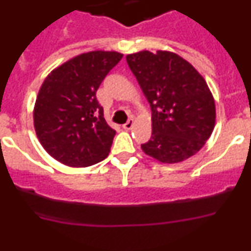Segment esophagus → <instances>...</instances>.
Segmentation results:
<instances>
[{"label": "esophagus", "instance_id": "1", "mask_svg": "<svg viewBox=\"0 0 251 251\" xmlns=\"http://www.w3.org/2000/svg\"><path fill=\"white\" fill-rule=\"evenodd\" d=\"M133 124H134V119L129 118V119H128V121H127V123H124V124H123V128H124V129L129 130V129H132Z\"/></svg>", "mask_w": 251, "mask_h": 251}]
</instances>
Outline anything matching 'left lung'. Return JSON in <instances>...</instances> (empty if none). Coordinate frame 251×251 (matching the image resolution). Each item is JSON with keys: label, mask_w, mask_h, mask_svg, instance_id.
Listing matches in <instances>:
<instances>
[{"label": "left lung", "mask_w": 251, "mask_h": 251, "mask_svg": "<svg viewBox=\"0 0 251 251\" xmlns=\"http://www.w3.org/2000/svg\"><path fill=\"white\" fill-rule=\"evenodd\" d=\"M152 110V137L146 154L177 163L202 148L215 127V101L196 69L174 52L141 51L127 56Z\"/></svg>", "instance_id": "1"}]
</instances>
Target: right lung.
<instances>
[{
  "mask_svg": "<svg viewBox=\"0 0 251 251\" xmlns=\"http://www.w3.org/2000/svg\"><path fill=\"white\" fill-rule=\"evenodd\" d=\"M123 55L92 51L69 60L41 85L34 110L37 138L46 152L72 167L103 161L115 130L104 118L97 90Z\"/></svg>",
  "mask_w": 251,
  "mask_h": 251,
  "instance_id": "obj_1",
  "label": "right lung"
}]
</instances>
